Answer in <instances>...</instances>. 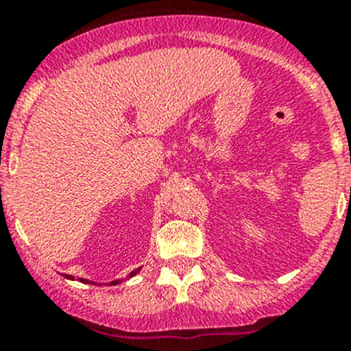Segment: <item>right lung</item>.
Wrapping results in <instances>:
<instances>
[{
  "mask_svg": "<svg viewBox=\"0 0 351 351\" xmlns=\"http://www.w3.org/2000/svg\"><path fill=\"white\" fill-rule=\"evenodd\" d=\"M139 270H141V268H137V270L130 271L129 278H130V277H134V275H136V274H137V271H139ZM66 278H71V280H73V278H74V277H71V275H66ZM80 280H81V282H84V284H91V282H90V280H84V278H80ZM119 282H122V280H113V282H110V285H117V284H119Z\"/></svg>",
  "mask_w": 351,
  "mask_h": 351,
  "instance_id": "obj_1",
  "label": "right lung"
}]
</instances>
